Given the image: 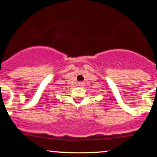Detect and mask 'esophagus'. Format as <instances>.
I'll list each match as a JSON object with an SVG mask.
<instances>
[{
	"label": "esophagus",
	"instance_id": "34e87169",
	"mask_svg": "<svg viewBox=\"0 0 157 157\" xmlns=\"http://www.w3.org/2000/svg\"><path fill=\"white\" fill-rule=\"evenodd\" d=\"M79 86H83V84H82V82H80V83L79 84Z\"/></svg>",
	"mask_w": 157,
	"mask_h": 157
}]
</instances>
